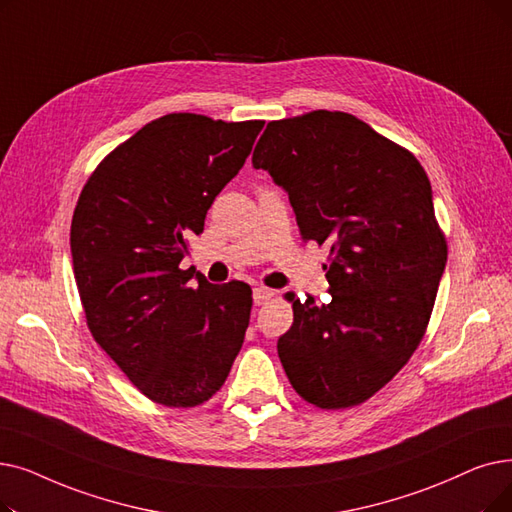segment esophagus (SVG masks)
I'll return each instance as SVG.
<instances>
[{
	"mask_svg": "<svg viewBox=\"0 0 512 512\" xmlns=\"http://www.w3.org/2000/svg\"><path fill=\"white\" fill-rule=\"evenodd\" d=\"M272 297H274L272 288H265V286H255V288H253V301H255V305L268 303Z\"/></svg>",
	"mask_w": 512,
	"mask_h": 512,
	"instance_id": "1",
	"label": "esophagus"
}]
</instances>
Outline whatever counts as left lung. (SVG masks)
I'll return each instance as SVG.
<instances>
[{"mask_svg":"<svg viewBox=\"0 0 512 512\" xmlns=\"http://www.w3.org/2000/svg\"><path fill=\"white\" fill-rule=\"evenodd\" d=\"M253 167L288 194L301 238L330 249V301L288 293L284 372L309 404L358 406L410 360L446 270L429 177L414 154L339 110L268 123Z\"/></svg>","mask_w":512,"mask_h":512,"instance_id":"1","label":"left lung"}]
</instances>
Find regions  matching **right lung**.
I'll use <instances>...</instances> for the list:
<instances>
[{
    "label": "right lung",
    "instance_id": "add662e5",
    "mask_svg": "<svg viewBox=\"0 0 512 512\" xmlns=\"http://www.w3.org/2000/svg\"><path fill=\"white\" fill-rule=\"evenodd\" d=\"M261 129L263 121L165 115L110 152L81 190L71 255L87 326L157 404L207 402L242 347L251 286L211 284L180 261Z\"/></svg>",
    "mask_w": 512,
    "mask_h": 512
}]
</instances>
